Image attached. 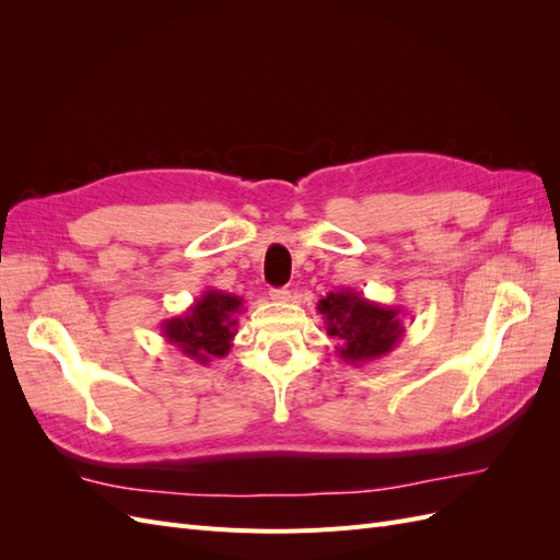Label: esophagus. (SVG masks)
<instances>
[{
  "mask_svg": "<svg viewBox=\"0 0 560 560\" xmlns=\"http://www.w3.org/2000/svg\"><path fill=\"white\" fill-rule=\"evenodd\" d=\"M270 299H273L276 303H287V301H292V292L290 290H270Z\"/></svg>",
  "mask_w": 560,
  "mask_h": 560,
  "instance_id": "1",
  "label": "esophagus"
}]
</instances>
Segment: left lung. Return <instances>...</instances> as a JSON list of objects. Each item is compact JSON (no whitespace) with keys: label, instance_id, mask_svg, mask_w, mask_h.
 Masks as SVG:
<instances>
[{"label":"left lung","instance_id":"8db88e82","mask_svg":"<svg viewBox=\"0 0 560 560\" xmlns=\"http://www.w3.org/2000/svg\"><path fill=\"white\" fill-rule=\"evenodd\" d=\"M317 313L336 338V354L348 364H366L393 352L401 336L404 313L383 303L369 301L362 292L338 290L317 301Z\"/></svg>","mask_w":560,"mask_h":560}]
</instances>
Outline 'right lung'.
Instances as JSON below:
<instances>
[{"instance_id": "1", "label": "right lung", "mask_w": 560, "mask_h": 560, "mask_svg": "<svg viewBox=\"0 0 560 560\" xmlns=\"http://www.w3.org/2000/svg\"><path fill=\"white\" fill-rule=\"evenodd\" d=\"M243 311L241 296L206 290L182 315L163 319L161 331L165 341L186 358L198 364H210L214 358L229 354Z\"/></svg>"}]
</instances>
